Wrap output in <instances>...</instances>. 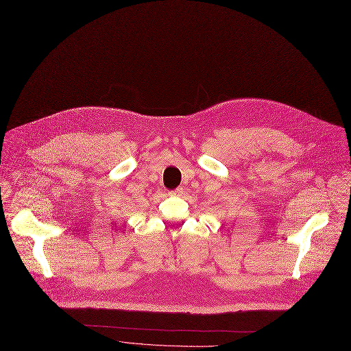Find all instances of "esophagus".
<instances>
[{
    "label": "esophagus",
    "mask_w": 351,
    "mask_h": 351,
    "mask_svg": "<svg viewBox=\"0 0 351 351\" xmlns=\"http://www.w3.org/2000/svg\"><path fill=\"white\" fill-rule=\"evenodd\" d=\"M183 193H185V191H183V188H176L175 191L169 192V195H176V196H182Z\"/></svg>",
    "instance_id": "obj_1"
}]
</instances>
